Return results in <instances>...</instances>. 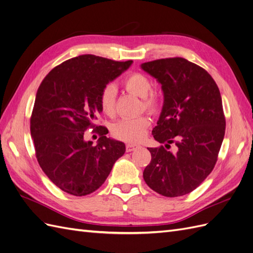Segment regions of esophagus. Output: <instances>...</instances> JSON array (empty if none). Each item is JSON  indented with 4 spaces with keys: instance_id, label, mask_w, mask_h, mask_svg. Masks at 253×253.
Segmentation results:
<instances>
[{
    "instance_id": "1",
    "label": "esophagus",
    "mask_w": 253,
    "mask_h": 253,
    "mask_svg": "<svg viewBox=\"0 0 253 253\" xmlns=\"http://www.w3.org/2000/svg\"><path fill=\"white\" fill-rule=\"evenodd\" d=\"M140 147L139 144H135V143H127L126 144V152H132L135 151L136 149H138Z\"/></svg>"
}]
</instances>
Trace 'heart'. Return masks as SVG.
<instances>
[{
	"mask_svg": "<svg viewBox=\"0 0 253 253\" xmlns=\"http://www.w3.org/2000/svg\"><path fill=\"white\" fill-rule=\"evenodd\" d=\"M124 86L129 93L142 98L143 106L151 113L158 111L160 106V98L156 93L152 91L151 80L142 74L135 73L128 75L124 80ZM115 97L116 87L113 84L106 85L99 97V104L102 113L112 117L115 114ZM151 120L147 116L135 118H126L117 121L112 126V134L117 139L126 142L141 141L148 134V128Z\"/></svg>",
	"mask_w": 253,
	"mask_h": 253,
	"instance_id": "1",
	"label": "heart"
}]
</instances>
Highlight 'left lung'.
Instances as JSON below:
<instances>
[{"mask_svg": "<svg viewBox=\"0 0 253 253\" xmlns=\"http://www.w3.org/2000/svg\"><path fill=\"white\" fill-rule=\"evenodd\" d=\"M141 70L162 84L164 105L152 135L159 148L143 179L155 192L176 197L192 192L216 164L226 121L219 89L204 68L183 58L145 62ZM174 143L175 152L169 149Z\"/></svg>", "mask_w": 253, "mask_h": 253, "instance_id": "1", "label": "left lung"}]
</instances>
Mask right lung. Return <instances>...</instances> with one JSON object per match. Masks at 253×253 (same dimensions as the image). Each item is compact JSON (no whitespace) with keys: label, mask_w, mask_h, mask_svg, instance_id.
<instances>
[{"label":"right lung","mask_w":253,"mask_h":253,"mask_svg":"<svg viewBox=\"0 0 253 253\" xmlns=\"http://www.w3.org/2000/svg\"><path fill=\"white\" fill-rule=\"evenodd\" d=\"M133 61L118 62L94 55L65 61L48 73L38 88L30 118L36 156L47 177L75 196L93 193L108 178L126 144L108 138L104 126L96 145L84 140L102 111L99 97Z\"/></svg>","instance_id":"add662e5"}]
</instances>
